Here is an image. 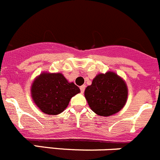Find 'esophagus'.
I'll list each match as a JSON object with an SVG mask.
<instances>
[{"mask_svg":"<svg viewBox=\"0 0 160 160\" xmlns=\"http://www.w3.org/2000/svg\"><path fill=\"white\" fill-rule=\"evenodd\" d=\"M85 89H86V86H85V85H82V86H80V90H81V93H84Z\"/></svg>","mask_w":160,"mask_h":160,"instance_id":"obj_1","label":"esophagus"}]
</instances>
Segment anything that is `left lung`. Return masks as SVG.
<instances>
[{"instance_id": "1", "label": "left lung", "mask_w": 160, "mask_h": 160, "mask_svg": "<svg viewBox=\"0 0 160 160\" xmlns=\"http://www.w3.org/2000/svg\"><path fill=\"white\" fill-rule=\"evenodd\" d=\"M85 97L90 109L99 116L117 113L125 105L128 88L122 78L113 72L100 74L86 87Z\"/></svg>"}]
</instances>
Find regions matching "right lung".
Wrapping results in <instances>:
<instances>
[{
  "mask_svg": "<svg viewBox=\"0 0 160 160\" xmlns=\"http://www.w3.org/2000/svg\"><path fill=\"white\" fill-rule=\"evenodd\" d=\"M32 97L40 110L49 115H58L66 109L70 98L80 92L74 82H68L60 73H43L35 79Z\"/></svg>",
  "mask_w": 160,
  "mask_h": 160,
  "instance_id": "obj_1",
  "label": "right lung"
}]
</instances>
